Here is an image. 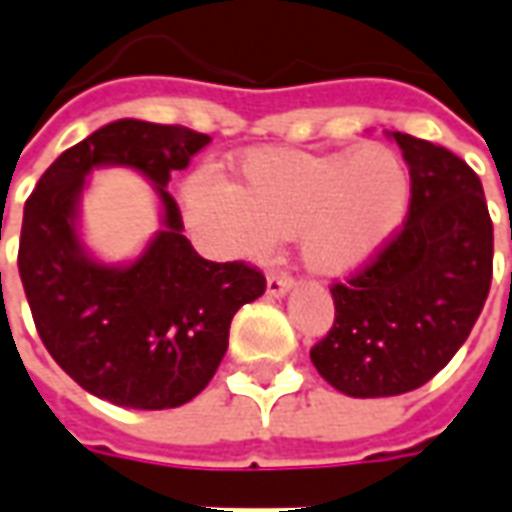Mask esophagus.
Listing matches in <instances>:
<instances>
[{"label": "esophagus", "instance_id": "esophagus-1", "mask_svg": "<svg viewBox=\"0 0 512 512\" xmlns=\"http://www.w3.org/2000/svg\"><path fill=\"white\" fill-rule=\"evenodd\" d=\"M290 288H293V279H290L288 274H279V271H271V274H268V279H266L268 296L279 299V296H285Z\"/></svg>", "mask_w": 512, "mask_h": 512}]
</instances>
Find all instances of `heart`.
<instances>
[{
  "mask_svg": "<svg viewBox=\"0 0 512 512\" xmlns=\"http://www.w3.org/2000/svg\"><path fill=\"white\" fill-rule=\"evenodd\" d=\"M411 202L403 158L384 145L343 153L255 150L241 186L200 172L186 211L211 244L235 257H266L299 233L301 260L318 274H348L400 230Z\"/></svg>",
  "mask_w": 512,
  "mask_h": 512,
  "instance_id": "obj_1",
  "label": "heart"
}]
</instances>
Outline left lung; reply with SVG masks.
Masks as SVG:
<instances>
[{"mask_svg": "<svg viewBox=\"0 0 512 512\" xmlns=\"http://www.w3.org/2000/svg\"><path fill=\"white\" fill-rule=\"evenodd\" d=\"M392 136L411 175L406 222L334 282L332 329L310 351L318 373L351 397L428 384L466 343L494 277V224L474 169L428 139Z\"/></svg>", "mask_w": 512, "mask_h": 512, "instance_id": "left-lung-1", "label": "left lung"}]
</instances>
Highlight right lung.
I'll return each mask as SVG.
<instances>
[{"mask_svg": "<svg viewBox=\"0 0 512 512\" xmlns=\"http://www.w3.org/2000/svg\"><path fill=\"white\" fill-rule=\"evenodd\" d=\"M208 142L183 126L117 120L68 147L24 205L18 274L35 329L76 384L115 406L158 411L200 395L227 351L233 315L266 293L260 268L205 260L183 235L169 175ZM106 163L139 168L165 205V230L123 269L95 264L75 233L83 178Z\"/></svg>", "mask_w": 512, "mask_h": 512, "instance_id": "1", "label": "right lung"}]
</instances>
